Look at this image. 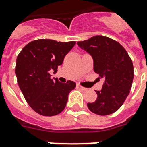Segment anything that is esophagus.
<instances>
[{
	"instance_id": "esophagus-1",
	"label": "esophagus",
	"mask_w": 147,
	"mask_h": 147,
	"mask_svg": "<svg viewBox=\"0 0 147 147\" xmlns=\"http://www.w3.org/2000/svg\"><path fill=\"white\" fill-rule=\"evenodd\" d=\"M77 87H78V88L82 89V90H83V91H86V90H87V88H85V87H82V86L81 85H79V84H77Z\"/></svg>"
}]
</instances>
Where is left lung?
Returning a JSON list of instances; mask_svg holds the SVG:
<instances>
[{
	"instance_id": "obj_1",
	"label": "left lung",
	"mask_w": 147,
	"mask_h": 147,
	"mask_svg": "<svg viewBox=\"0 0 147 147\" xmlns=\"http://www.w3.org/2000/svg\"><path fill=\"white\" fill-rule=\"evenodd\" d=\"M77 45L92 57L94 71L105 78L101 91H96V102L87 104L88 109L100 116L113 113L132 87L134 71L130 57L120 44L108 37L97 35Z\"/></svg>"
}]
</instances>
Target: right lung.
I'll use <instances>...</instances> for the list:
<instances>
[{
  "label": "right lung",
  "instance_id": "1",
  "mask_svg": "<svg viewBox=\"0 0 147 147\" xmlns=\"http://www.w3.org/2000/svg\"><path fill=\"white\" fill-rule=\"evenodd\" d=\"M76 45L50 39L31 41L18 55L15 74L27 102L40 115L52 116L65 108L69 92L76 88L72 81L62 83L51 79L50 70L55 73L65 56Z\"/></svg>",
  "mask_w": 147,
  "mask_h": 147
}]
</instances>
